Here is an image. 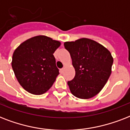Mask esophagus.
<instances>
[{"label":"esophagus","instance_id":"esophagus-1","mask_svg":"<svg viewBox=\"0 0 130 130\" xmlns=\"http://www.w3.org/2000/svg\"><path fill=\"white\" fill-rule=\"evenodd\" d=\"M63 72H64V68H62V69H60V73H63Z\"/></svg>","mask_w":130,"mask_h":130}]
</instances>
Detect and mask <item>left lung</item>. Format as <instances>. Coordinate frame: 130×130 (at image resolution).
Returning a JSON list of instances; mask_svg holds the SVG:
<instances>
[{"instance_id": "obj_1", "label": "left lung", "mask_w": 130, "mask_h": 130, "mask_svg": "<svg viewBox=\"0 0 130 130\" xmlns=\"http://www.w3.org/2000/svg\"><path fill=\"white\" fill-rule=\"evenodd\" d=\"M75 68V75L67 82L72 94L82 99L92 98L99 94L111 73L113 59L105 47L94 40L80 38L65 42Z\"/></svg>"}]
</instances>
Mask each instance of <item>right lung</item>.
I'll return each mask as SVG.
<instances>
[{
    "label": "right lung",
    "mask_w": 130,
    "mask_h": 130,
    "mask_svg": "<svg viewBox=\"0 0 130 130\" xmlns=\"http://www.w3.org/2000/svg\"><path fill=\"white\" fill-rule=\"evenodd\" d=\"M60 45L46 36H37L15 49L12 68L19 84L28 92L42 94L53 86L59 74L53 53Z\"/></svg>",
    "instance_id": "right-lung-1"
}]
</instances>
